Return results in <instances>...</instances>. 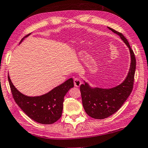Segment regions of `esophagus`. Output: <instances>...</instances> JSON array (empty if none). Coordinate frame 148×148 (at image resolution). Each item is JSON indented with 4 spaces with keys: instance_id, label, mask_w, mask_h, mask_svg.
I'll return each mask as SVG.
<instances>
[{
    "instance_id": "esophagus-1",
    "label": "esophagus",
    "mask_w": 148,
    "mask_h": 148,
    "mask_svg": "<svg viewBox=\"0 0 148 148\" xmlns=\"http://www.w3.org/2000/svg\"><path fill=\"white\" fill-rule=\"evenodd\" d=\"M81 81L80 80V79L79 78H75L74 79V85L75 87H79V86L81 85Z\"/></svg>"
}]
</instances>
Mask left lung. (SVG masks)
<instances>
[{"instance_id": "1", "label": "left lung", "mask_w": 148, "mask_h": 148, "mask_svg": "<svg viewBox=\"0 0 148 148\" xmlns=\"http://www.w3.org/2000/svg\"><path fill=\"white\" fill-rule=\"evenodd\" d=\"M108 28L119 35L129 47L131 56V65L128 76L117 87L109 89L91 88L87 83L80 86L83 108L89 116L95 119H104L112 115L123 105L133 89L136 60L134 53L124 36L119 32Z\"/></svg>"}]
</instances>
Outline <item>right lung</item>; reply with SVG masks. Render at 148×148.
<instances>
[{"instance_id": "1", "label": "right lung", "mask_w": 148, "mask_h": 148, "mask_svg": "<svg viewBox=\"0 0 148 148\" xmlns=\"http://www.w3.org/2000/svg\"><path fill=\"white\" fill-rule=\"evenodd\" d=\"M23 40L22 38L21 42ZM8 79L16 103L29 118L43 124L55 123L60 119L65 95L70 88L74 87L73 80L71 78L47 94L30 97L22 95L15 88L9 75Z\"/></svg>"}]
</instances>
